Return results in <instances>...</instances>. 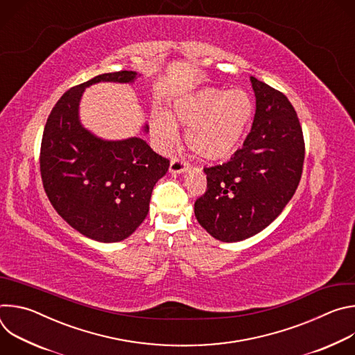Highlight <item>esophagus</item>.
<instances>
[{
    "label": "esophagus",
    "mask_w": 355,
    "mask_h": 355,
    "mask_svg": "<svg viewBox=\"0 0 355 355\" xmlns=\"http://www.w3.org/2000/svg\"><path fill=\"white\" fill-rule=\"evenodd\" d=\"M188 168H189V166L182 159L173 157L170 162V173L171 174H180V173L187 171Z\"/></svg>",
    "instance_id": "34e87169"
}]
</instances>
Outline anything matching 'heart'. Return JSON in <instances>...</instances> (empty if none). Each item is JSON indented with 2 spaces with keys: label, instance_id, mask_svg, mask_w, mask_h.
Wrapping results in <instances>:
<instances>
[{
  "label": "heart",
  "instance_id": "obj_1",
  "mask_svg": "<svg viewBox=\"0 0 355 355\" xmlns=\"http://www.w3.org/2000/svg\"><path fill=\"white\" fill-rule=\"evenodd\" d=\"M254 112L252 99L241 88H205L178 99L173 114H157L151 130L162 150L178 139L177 123L188 126V147L209 162L229 159L239 148Z\"/></svg>",
  "mask_w": 355,
  "mask_h": 355
}]
</instances>
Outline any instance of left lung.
<instances>
[{"label":"left lung","mask_w":355,"mask_h":355,"mask_svg":"<svg viewBox=\"0 0 355 355\" xmlns=\"http://www.w3.org/2000/svg\"><path fill=\"white\" fill-rule=\"evenodd\" d=\"M256 94L251 132L234 156L205 167L207 191L195 200L199 225L220 241H240L266 229L293 196L305 160L302 126L289 99L250 77Z\"/></svg>","instance_id":"8db88e82"}]
</instances>
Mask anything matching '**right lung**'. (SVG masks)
Masks as SVG:
<instances>
[{
  "label": "right lung",
  "instance_id": "obj_1",
  "mask_svg": "<svg viewBox=\"0 0 355 355\" xmlns=\"http://www.w3.org/2000/svg\"><path fill=\"white\" fill-rule=\"evenodd\" d=\"M136 77V71L107 73L70 88L43 130L39 163L50 204L73 229L103 243L121 241L140 226L156 182L170 167L140 137L103 140L80 123L85 87L99 81L133 83Z\"/></svg>",
  "mask_w": 355,
  "mask_h": 355
}]
</instances>
